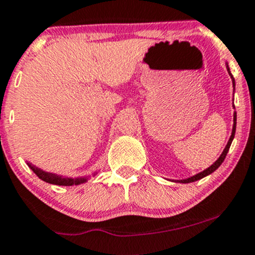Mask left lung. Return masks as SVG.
<instances>
[{"instance_id": "8db88e82", "label": "left lung", "mask_w": 255, "mask_h": 255, "mask_svg": "<svg viewBox=\"0 0 255 255\" xmlns=\"http://www.w3.org/2000/svg\"><path fill=\"white\" fill-rule=\"evenodd\" d=\"M227 70H229V74H230V75H231L232 83H234V86H235V79H234V76H232V74L230 73L229 67H227ZM234 107H235V106H234ZM236 119H237V116H236V113H235V114H234V128H232L231 137H230L229 142H227V144H226V147H225V149H224V152L221 153V155H220V157H219V159L216 160L215 163L213 164V165H210L209 168L205 169V170H203L202 172H199V174L194 175V176L188 177V179H186V180H180L179 182H182V183H188V182H194V181H197V180L203 179V177H204V176H207V175H209V174H212V172H214V171L216 170V169H218L219 166H220L221 164H223V161L225 160V158H226L227 152H229V149H230V146H231V143H232V139H234V137H235V132H236Z\"/></svg>"}]
</instances>
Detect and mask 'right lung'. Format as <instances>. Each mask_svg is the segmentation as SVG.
Listing matches in <instances>:
<instances>
[{"mask_svg": "<svg viewBox=\"0 0 255 255\" xmlns=\"http://www.w3.org/2000/svg\"><path fill=\"white\" fill-rule=\"evenodd\" d=\"M29 168L31 169L37 176L40 177L42 181L52 183V185H59V186H73V185H79V183H83L86 181V177H80V179H72V177H63V176H58L56 174H52V172H46L41 169L36 168L32 164L28 163Z\"/></svg>", "mask_w": 255, "mask_h": 255, "instance_id": "add662e5", "label": "right lung"}]
</instances>
